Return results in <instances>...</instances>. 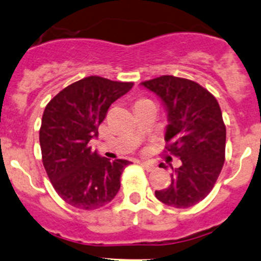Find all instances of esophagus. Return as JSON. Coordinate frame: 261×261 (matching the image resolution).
Wrapping results in <instances>:
<instances>
[{
    "mask_svg": "<svg viewBox=\"0 0 261 261\" xmlns=\"http://www.w3.org/2000/svg\"><path fill=\"white\" fill-rule=\"evenodd\" d=\"M140 164L144 169H146V171H149V172L153 171V169L155 168V167H154V164L150 163V162H140Z\"/></svg>",
    "mask_w": 261,
    "mask_h": 261,
    "instance_id": "34e87169",
    "label": "esophagus"
}]
</instances>
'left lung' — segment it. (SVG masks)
I'll return each mask as SVG.
<instances>
[{
  "label": "left lung",
  "mask_w": 261,
  "mask_h": 261,
  "mask_svg": "<svg viewBox=\"0 0 261 261\" xmlns=\"http://www.w3.org/2000/svg\"><path fill=\"white\" fill-rule=\"evenodd\" d=\"M141 85L163 100L169 122L166 150L181 159V166L172 168L169 186L155 191V198L174 208L194 206L212 191L226 159V125L218 100L198 83L172 75Z\"/></svg>",
  "instance_id": "1"
}]
</instances>
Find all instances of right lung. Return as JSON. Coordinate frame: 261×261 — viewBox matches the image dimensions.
<instances>
[{
  "mask_svg": "<svg viewBox=\"0 0 261 261\" xmlns=\"http://www.w3.org/2000/svg\"><path fill=\"white\" fill-rule=\"evenodd\" d=\"M133 85L88 76L61 90L45 106L39 130L43 166L53 189L71 206L94 211L120 190V177L130 162L99 156L89 141L98 136L110 106Z\"/></svg>",
  "mask_w": 261,
  "mask_h": 261,
  "instance_id": "obj_1",
  "label": "right lung"
}]
</instances>
